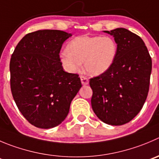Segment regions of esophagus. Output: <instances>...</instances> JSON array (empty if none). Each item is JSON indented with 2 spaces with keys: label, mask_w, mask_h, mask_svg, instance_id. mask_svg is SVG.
I'll list each match as a JSON object with an SVG mask.
<instances>
[{
  "label": "esophagus",
  "mask_w": 159,
  "mask_h": 159,
  "mask_svg": "<svg viewBox=\"0 0 159 159\" xmlns=\"http://www.w3.org/2000/svg\"><path fill=\"white\" fill-rule=\"evenodd\" d=\"M80 80H81V83H82L83 85H87V84H88L89 80L87 78V77L84 76V75H81Z\"/></svg>",
  "instance_id": "obj_1"
}]
</instances>
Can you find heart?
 Here are the masks:
<instances>
[{"label": "heart", "mask_w": 159, "mask_h": 159, "mask_svg": "<svg viewBox=\"0 0 159 159\" xmlns=\"http://www.w3.org/2000/svg\"><path fill=\"white\" fill-rule=\"evenodd\" d=\"M116 40L108 36H80L69 42L66 51L60 54L63 67L75 72L84 62V70L92 75L106 72L114 63L117 55Z\"/></svg>", "instance_id": "1"}]
</instances>
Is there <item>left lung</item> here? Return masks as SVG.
I'll return each mask as SVG.
<instances>
[{
  "instance_id": "left-lung-1",
  "label": "left lung",
  "mask_w": 159,
  "mask_h": 159,
  "mask_svg": "<svg viewBox=\"0 0 159 159\" xmlns=\"http://www.w3.org/2000/svg\"><path fill=\"white\" fill-rule=\"evenodd\" d=\"M114 37L118 51L111 67L90 79L91 106L102 122L121 126L132 120L148 97L152 61L144 42L124 28L105 31Z\"/></svg>"
}]
</instances>
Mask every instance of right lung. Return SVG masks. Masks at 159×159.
Returning <instances> with one entry per match:
<instances>
[{
    "label": "right lung",
    "mask_w": 159,
    "mask_h": 159,
    "mask_svg": "<svg viewBox=\"0 0 159 159\" xmlns=\"http://www.w3.org/2000/svg\"><path fill=\"white\" fill-rule=\"evenodd\" d=\"M71 33L43 30L26 34L10 61L11 90L18 108L30 123L41 129L64 121L82 87L78 74L63 70L59 53Z\"/></svg>",
    "instance_id": "right-lung-1"
}]
</instances>
